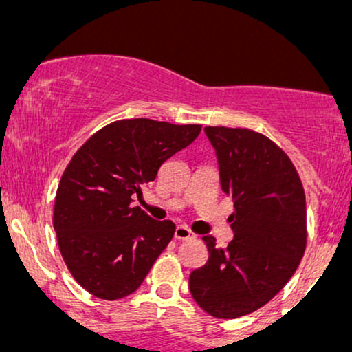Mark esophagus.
I'll return each mask as SVG.
<instances>
[{
    "label": "esophagus",
    "mask_w": 352,
    "mask_h": 352,
    "mask_svg": "<svg viewBox=\"0 0 352 352\" xmlns=\"http://www.w3.org/2000/svg\"><path fill=\"white\" fill-rule=\"evenodd\" d=\"M173 236H175L177 240H188V238H193V233L190 232V230L185 227V225H179V227H175Z\"/></svg>",
    "instance_id": "1"
}]
</instances>
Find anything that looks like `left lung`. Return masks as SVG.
<instances>
[{
	"mask_svg": "<svg viewBox=\"0 0 352 352\" xmlns=\"http://www.w3.org/2000/svg\"><path fill=\"white\" fill-rule=\"evenodd\" d=\"M215 151L221 190L232 197L233 240L215 246L190 273V293L215 318L253 313L276 294L300 265L306 246V199L296 168L268 137L250 129L205 127Z\"/></svg>",
	"mask_w": 352,
	"mask_h": 352,
	"instance_id": "8db88e82",
	"label": "left lung"
}]
</instances>
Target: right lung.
<instances>
[{"label":"right lung","mask_w":352,"mask_h":352,"mask_svg":"<svg viewBox=\"0 0 352 352\" xmlns=\"http://www.w3.org/2000/svg\"><path fill=\"white\" fill-rule=\"evenodd\" d=\"M201 125L151 119L112 122L96 132L60 177L54 232L74 280L100 300L134 293L172 240L175 225L153 220L134 195L155 180L173 153L200 134Z\"/></svg>","instance_id":"add662e5"}]
</instances>
